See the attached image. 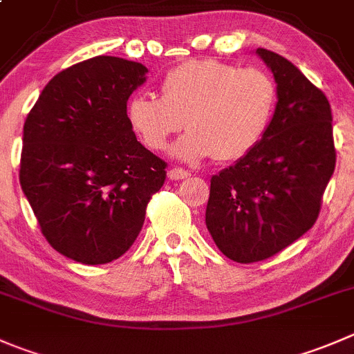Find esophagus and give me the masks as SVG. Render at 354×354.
Returning <instances> with one entry per match:
<instances>
[{"label":"esophagus","mask_w":354,"mask_h":354,"mask_svg":"<svg viewBox=\"0 0 354 354\" xmlns=\"http://www.w3.org/2000/svg\"><path fill=\"white\" fill-rule=\"evenodd\" d=\"M188 176H190V173L185 169H181V167H173V169H169V173H167V178H169V180H174V181L185 180V178H188Z\"/></svg>","instance_id":"esophagus-1"}]
</instances>
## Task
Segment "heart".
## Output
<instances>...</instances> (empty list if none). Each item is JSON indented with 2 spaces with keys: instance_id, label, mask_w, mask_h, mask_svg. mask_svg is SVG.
I'll list each match as a JSON object with an SVG mask.
<instances>
[{
  "instance_id": "1",
  "label": "heart",
  "mask_w": 354,
  "mask_h": 354,
  "mask_svg": "<svg viewBox=\"0 0 354 354\" xmlns=\"http://www.w3.org/2000/svg\"><path fill=\"white\" fill-rule=\"evenodd\" d=\"M275 105L277 86L266 72L207 58L171 68L160 81V98L131 97L128 121L150 150L166 149L187 122L190 131L174 143L173 157L185 162L212 156L235 160L263 140Z\"/></svg>"
}]
</instances>
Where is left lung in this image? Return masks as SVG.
Segmentation results:
<instances>
[{
    "mask_svg": "<svg viewBox=\"0 0 354 354\" xmlns=\"http://www.w3.org/2000/svg\"><path fill=\"white\" fill-rule=\"evenodd\" d=\"M256 53L275 77V114L256 149L211 178L205 209L218 249L245 264L275 256L315 225L335 167L324 91L279 53Z\"/></svg>",
    "mask_w": 354,
    "mask_h": 354,
    "instance_id": "8db88e82",
    "label": "left lung"
}]
</instances>
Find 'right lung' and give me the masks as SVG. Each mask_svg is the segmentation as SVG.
<instances>
[{"label": "right lung", "mask_w": 354, "mask_h": 354, "mask_svg": "<svg viewBox=\"0 0 354 354\" xmlns=\"http://www.w3.org/2000/svg\"><path fill=\"white\" fill-rule=\"evenodd\" d=\"M145 65L95 57L58 72L24 124L20 187L44 239L68 259L105 264L138 236L166 166L136 140L128 98Z\"/></svg>", "instance_id": "add662e5"}]
</instances>
